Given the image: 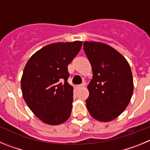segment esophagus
Masks as SVG:
<instances>
[{"label": "esophagus", "mask_w": 150, "mask_h": 150, "mask_svg": "<svg viewBox=\"0 0 150 150\" xmlns=\"http://www.w3.org/2000/svg\"><path fill=\"white\" fill-rule=\"evenodd\" d=\"M84 86H85V83H83V84L77 85V86H76V87H77L78 88H83V87H84Z\"/></svg>", "instance_id": "esophagus-1"}]
</instances>
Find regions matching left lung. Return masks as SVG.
Here are the masks:
<instances>
[{
  "instance_id": "1",
  "label": "left lung",
  "mask_w": 150,
  "mask_h": 150,
  "mask_svg": "<svg viewBox=\"0 0 150 150\" xmlns=\"http://www.w3.org/2000/svg\"><path fill=\"white\" fill-rule=\"evenodd\" d=\"M93 76L86 100L91 117L100 122L115 120L125 110L134 91L131 67L114 48L100 42L83 43Z\"/></svg>"
}]
</instances>
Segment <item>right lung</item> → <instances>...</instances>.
<instances>
[{
    "label": "right lung",
    "instance_id": "add662e5",
    "mask_svg": "<svg viewBox=\"0 0 150 150\" xmlns=\"http://www.w3.org/2000/svg\"><path fill=\"white\" fill-rule=\"evenodd\" d=\"M82 41L51 43L30 57L24 68L21 88L30 110L46 124L57 125L71 116L74 88L67 83V66Z\"/></svg>",
    "mask_w": 150,
    "mask_h": 150
}]
</instances>
